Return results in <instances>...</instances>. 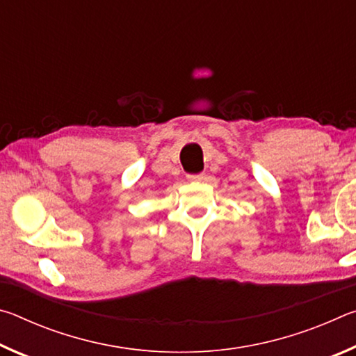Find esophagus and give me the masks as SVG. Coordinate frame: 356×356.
<instances>
[{
    "mask_svg": "<svg viewBox=\"0 0 356 356\" xmlns=\"http://www.w3.org/2000/svg\"><path fill=\"white\" fill-rule=\"evenodd\" d=\"M206 179V176L204 174H190L188 176V180H191V182H202V180Z\"/></svg>",
    "mask_w": 356,
    "mask_h": 356,
    "instance_id": "obj_1",
    "label": "esophagus"
}]
</instances>
